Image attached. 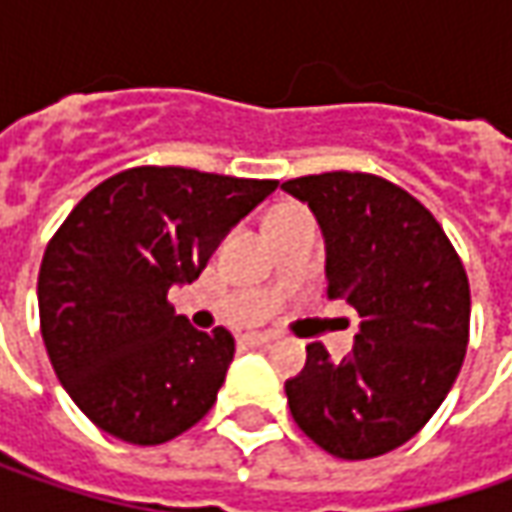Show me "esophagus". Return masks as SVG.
<instances>
[{
    "label": "esophagus",
    "mask_w": 512,
    "mask_h": 512,
    "mask_svg": "<svg viewBox=\"0 0 512 512\" xmlns=\"http://www.w3.org/2000/svg\"><path fill=\"white\" fill-rule=\"evenodd\" d=\"M276 339V336H270V333H247V336H242V344L245 347H265V344H270Z\"/></svg>",
    "instance_id": "obj_1"
}]
</instances>
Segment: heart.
I'll return each mask as SVG.
<instances>
[{
	"label": "heart",
	"instance_id": "obj_1",
	"mask_svg": "<svg viewBox=\"0 0 512 512\" xmlns=\"http://www.w3.org/2000/svg\"><path fill=\"white\" fill-rule=\"evenodd\" d=\"M287 210H293V207H290V205H282V207H273V210H270V213H267V216H276V213H287Z\"/></svg>",
	"mask_w": 512,
	"mask_h": 512
}]
</instances>
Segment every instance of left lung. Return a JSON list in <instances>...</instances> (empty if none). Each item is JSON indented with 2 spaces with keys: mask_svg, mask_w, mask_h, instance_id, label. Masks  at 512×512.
<instances>
[{
  "mask_svg": "<svg viewBox=\"0 0 512 512\" xmlns=\"http://www.w3.org/2000/svg\"><path fill=\"white\" fill-rule=\"evenodd\" d=\"M325 236L327 296L362 316L353 350L307 344L285 382L293 422L336 459H373L413 439L456 382L470 333L462 259L433 213L370 173H322L282 185Z\"/></svg>",
  "mask_w": 512,
  "mask_h": 512,
  "instance_id": "1",
  "label": "left lung"
}]
</instances>
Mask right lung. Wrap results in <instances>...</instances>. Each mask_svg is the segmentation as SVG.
Wrapping results in <instances>:
<instances>
[{
  "label": "right lung",
  "mask_w": 512,
  "mask_h": 512,
  "mask_svg": "<svg viewBox=\"0 0 512 512\" xmlns=\"http://www.w3.org/2000/svg\"><path fill=\"white\" fill-rule=\"evenodd\" d=\"M279 182L187 168L122 170L93 187L50 239L39 322L56 379L110 436L162 444L216 402L233 336L187 325L168 305Z\"/></svg>",
  "instance_id": "add662e5"
}]
</instances>
